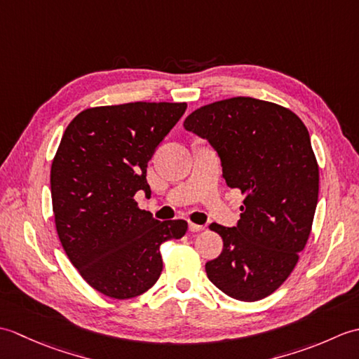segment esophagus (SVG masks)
I'll list each match as a JSON object with an SVG mask.
<instances>
[{"label": "esophagus", "instance_id": "1", "mask_svg": "<svg viewBox=\"0 0 359 359\" xmlns=\"http://www.w3.org/2000/svg\"><path fill=\"white\" fill-rule=\"evenodd\" d=\"M188 228H189V231H191V233H197V231H203L205 230L203 225H196V224H189Z\"/></svg>", "mask_w": 359, "mask_h": 359}]
</instances>
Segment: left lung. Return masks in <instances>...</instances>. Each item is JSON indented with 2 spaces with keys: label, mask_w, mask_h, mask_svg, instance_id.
Returning <instances> with one entry per match:
<instances>
[{
  "label": "left lung",
  "mask_w": 359,
  "mask_h": 359,
  "mask_svg": "<svg viewBox=\"0 0 359 359\" xmlns=\"http://www.w3.org/2000/svg\"><path fill=\"white\" fill-rule=\"evenodd\" d=\"M184 126L210 142L226 185L245 196L238 225H210L224 250L205 265L207 276L234 299H264L293 271L313 224L319 168L307 128L290 109L251 97L202 106Z\"/></svg>",
  "instance_id": "1"
}]
</instances>
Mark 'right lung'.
Instances as JSON below:
<instances>
[{"instance_id": "1", "label": "right lung", "mask_w": 359, "mask_h": 359, "mask_svg": "<svg viewBox=\"0 0 359 359\" xmlns=\"http://www.w3.org/2000/svg\"><path fill=\"white\" fill-rule=\"evenodd\" d=\"M187 103L135 102L80 112L50 168L60 242L81 278L104 296L129 299L156 284L160 245L180 239L185 220H160L137 207L148 197V162L185 114Z\"/></svg>"}]
</instances>
